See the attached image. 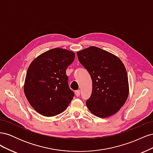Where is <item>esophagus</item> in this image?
<instances>
[{"label":"esophagus","mask_w":153,"mask_h":153,"mask_svg":"<svg viewBox=\"0 0 153 153\" xmlns=\"http://www.w3.org/2000/svg\"><path fill=\"white\" fill-rule=\"evenodd\" d=\"M75 95H76V97L80 96V90H77V91H76L75 92Z\"/></svg>","instance_id":"1"}]
</instances>
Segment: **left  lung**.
I'll return each instance as SVG.
<instances>
[{"instance_id": "8db88e82", "label": "left lung", "mask_w": 153, "mask_h": 153, "mask_svg": "<svg viewBox=\"0 0 153 153\" xmlns=\"http://www.w3.org/2000/svg\"><path fill=\"white\" fill-rule=\"evenodd\" d=\"M76 54L92 79L91 96L85 103L88 109L101 118L117 113L129 94L128 74L123 62L116 55L96 47Z\"/></svg>"}]
</instances>
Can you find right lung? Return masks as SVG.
I'll list each match as a JSON object with an SVG mask.
<instances>
[{
    "label": "right lung",
    "mask_w": 153,
    "mask_h": 153,
    "mask_svg": "<svg viewBox=\"0 0 153 153\" xmlns=\"http://www.w3.org/2000/svg\"><path fill=\"white\" fill-rule=\"evenodd\" d=\"M75 54L68 50L55 48L39 55L27 69L24 93L37 112L53 117L66 109L73 98L69 89L66 69Z\"/></svg>",
    "instance_id": "right-lung-1"
}]
</instances>
